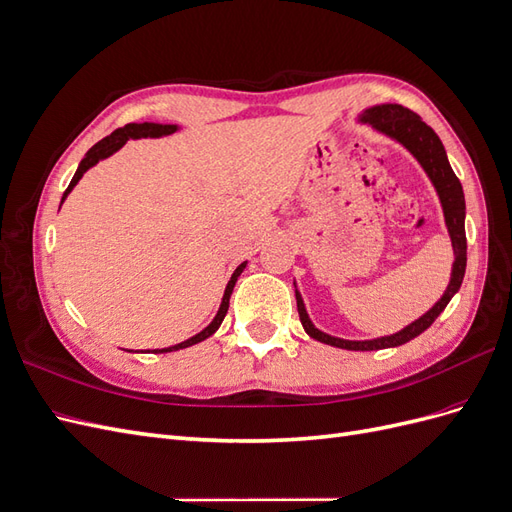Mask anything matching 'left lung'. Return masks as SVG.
<instances>
[{
  "label": "left lung",
  "instance_id": "left-lung-1",
  "mask_svg": "<svg viewBox=\"0 0 512 512\" xmlns=\"http://www.w3.org/2000/svg\"><path fill=\"white\" fill-rule=\"evenodd\" d=\"M361 123H367V126L374 128L376 132L389 136L391 141L399 143L401 147H406L414 160L421 164L425 170V175L433 183V188L438 192L442 213H444V224L448 230V237H451L453 245V271H451V280H448V286L444 290L442 297L436 301L431 309L410 322L408 327L393 335H384L376 339H342V337H333L329 333H324L314 327V322L309 320L305 303L301 299V292L297 290V284H294V294H297V309H299V318L303 329L309 337L318 339L322 344H329L335 348H344V350H382V348H395L410 342V339L418 337L423 331H427L433 320H436L444 307L448 305L455 294L461 288L463 275H466V262H468V243H466V198H463V188L453 173L451 164H448L444 145L438 138V134L433 132L427 123L412 113L410 108L401 106V104H376L369 106L359 115Z\"/></svg>",
  "mask_w": 512,
  "mask_h": 512
}]
</instances>
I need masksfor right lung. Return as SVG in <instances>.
<instances>
[{
	"label": "right lung",
	"instance_id": "obj_1",
	"mask_svg": "<svg viewBox=\"0 0 512 512\" xmlns=\"http://www.w3.org/2000/svg\"><path fill=\"white\" fill-rule=\"evenodd\" d=\"M177 130H179V126H175V123H151V121H145V123H128V126H123V128L115 130L111 136L102 138L100 143H96L94 147H91V149L85 153V158L81 160L79 168H76V173H74V177H72V181H70V185H68V190L64 192V196H61V203H64V200L68 198V194L74 190V185L81 181V177L87 173V170H89L91 166H96L100 160H106L108 156H113V153L119 151L123 145H126V143L130 141V138H160V136L173 134V132H177ZM59 207H61V205H59ZM245 265H247V260L241 262V265L235 269V273H232L230 282L226 284V290H224V297H222L218 314H215V318L209 322V327H205L203 331L196 333L194 337L185 339V342H181V344L168 346V348H160V350H153V354L175 352V350H181V348H190V346H194V344H198V342H203V339L211 337L215 331H218L222 320H224V316H226V312H228V301H230L232 288H235L237 277L243 273Z\"/></svg>",
	"mask_w": 512,
	"mask_h": 512
}]
</instances>
